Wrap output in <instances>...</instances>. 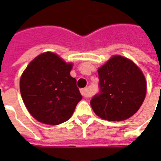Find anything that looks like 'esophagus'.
Instances as JSON below:
<instances>
[{"label": "esophagus", "mask_w": 161, "mask_h": 161, "mask_svg": "<svg viewBox=\"0 0 161 161\" xmlns=\"http://www.w3.org/2000/svg\"><path fill=\"white\" fill-rule=\"evenodd\" d=\"M81 94L83 95L84 97H91V93H90V91H89L88 88L82 89V90H81Z\"/></svg>", "instance_id": "34e87169"}]
</instances>
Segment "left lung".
Masks as SVG:
<instances>
[{
    "instance_id": "1",
    "label": "left lung",
    "mask_w": 161,
    "mask_h": 161,
    "mask_svg": "<svg viewBox=\"0 0 161 161\" xmlns=\"http://www.w3.org/2000/svg\"><path fill=\"white\" fill-rule=\"evenodd\" d=\"M97 71L101 93L91 101L95 114L111 121L130 118L146 97L147 81L142 70L128 58L114 55Z\"/></svg>"
}]
</instances>
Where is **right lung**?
Instances as JSON below:
<instances>
[{"mask_svg":"<svg viewBox=\"0 0 161 161\" xmlns=\"http://www.w3.org/2000/svg\"><path fill=\"white\" fill-rule=\"evenodd\" d=\"M73 64L46 52L33 58L23 71L19 90L33 118L47 125H58L71 117L82 95L70 76Z\"/></svg>","mask_w":161,"mask_h":161,"instance_id":"1","label":"right lung"}]
</instances>
